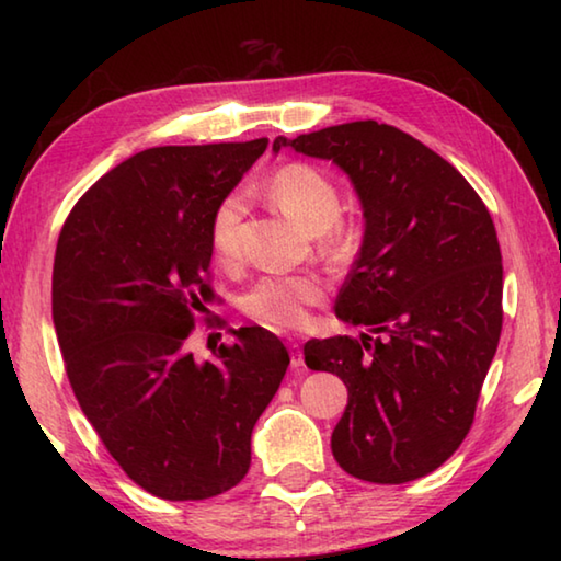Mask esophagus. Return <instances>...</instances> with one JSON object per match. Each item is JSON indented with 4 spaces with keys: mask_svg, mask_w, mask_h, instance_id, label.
<instances>
[{
    "mask_svg": "<svg viewBox=\"0 0 561 561\" xmlns=\"http://www.w3.org/2000/svg\"><path fill=\"white\" fill-rule=\"evenodd\" d=\"M287 348H289L291 366H294V368L304 366V356H301V346H299V341H287Z\"/></svg>",
    "mask_w": 561,
    "mask_h": 561,
    "instance_id": "esophagus-1",
    "label": "esophagus"
}]
</instances>
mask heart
<instances>
[{
    "instance_id": "obj_1",
    "label": "heart",
    "mask_w": 561,
    "mask_h": 561,
    "mask_svg": "<svg viewBox=\"0 0 561 561\" xmlns=\"http://www.w3.org/2000/svg\"><path fill=\"white\" fill-rule=\"evenodd\" d=\"M264 190L291 220L317 232L321 252L339 254L344 250V234L336 222L341 195L324 170L309 163H287L264 180ZM244 213L240 193H227L213 210L210 247L215 260L225 267H232L242 257ZM324 294L327 284L314 272L267 274L244 291L242 311L267 329L294 331L307 324L309 309L317 307Z\"/></svg>"
}]
</instances>
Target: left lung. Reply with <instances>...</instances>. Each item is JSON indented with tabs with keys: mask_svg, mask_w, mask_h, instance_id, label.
Masks as SVG:
<instances>
[{
	"mask_svg": "<svg viewBox=\"0 0 561 561\" xmlns=\"http://www.w3.org/2000/svg\"><path fill=\"white\" fill-rule=\"evenodd\" d=\"M354 183L364 244L336 297L360 339L304 344L348 388L331 453L348 474L401 485L450 458L474 421L502 331V254L485 203L448 160L376 121L274 140Z\"/></svg>",
	"mask_w": 561,
	"mask_h": 561,
	"instance_id": "8db88e82",
	"label": "left lung"
}]
</instances>
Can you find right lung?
<instances>
[{
	"label": "right lung",
	"mask_w": 561,
	"mask_h": 561,
	"mask_svg": "<svg viewBox=\"0 0 561 561\" xmlns=\"http://www.w3.org/2000/svg\"><path fill=\"white\" fill-rule=\"evenodd\" d=\"M267 138L163 146L93 183L61 227L51 314L83 415L121 470L160 500L222 495L250 470L252 428L289 354L242 327L195 360V311L215 301L210 217Z\"/></svg>",
	"instance_id": "add662e5"
}]
</instances>
